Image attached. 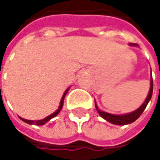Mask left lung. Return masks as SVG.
<instances>
[{
    "label": "left lung",
    "mask_w": 160,
    "mask_h": 160,
    "mask_svg": "<svg viewBox=\"0 0 160 160\" xmlns=\"http://www.w3.org/2000/svg\"><path fill=\"white\" fill-rule=\"evenodd\" d=\"M131 45H134V44H131ZM152 93H153V79L151 80V83H150L149 93H148L144 104L137 110L132 112V113H129V114H125V115H112V114H109V113H106V112L99 110L97 106H96V103H95V108H96L97 111L99 113V115L103 118H105L106 120L111 122L113 124H116V125H126V124H130V123L135 121L142 115V113L144 112V108H146L148 102L150 101V99L152 97Z\"/></svg>",
    "instance_id": "left-lung-1"
}]
</instances>
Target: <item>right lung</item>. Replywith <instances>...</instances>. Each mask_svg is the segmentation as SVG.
<instances>
[{
  "instance_id": "1",
  "label": "right lung",
  "mask_w": 160,
  "mask_h": 160,
  "mask_svg": "<svg viewBox=\"0 0 160 160\" xmlns=\"http://www.w3.org/2000/svg\"><path fill=\"white\" fill-rule=\"evenodd\" d=\"M68 90L65 92V93H64V95H63V97H62V99H61V102H60V106H59V108L56 110V111L54 112V113H52V114H51L50 116L48 117H46L45 118H43V119H41V120H35V121H33V120H28V119H24V118H20L24 122H26V123H28V124H35V125H43L45 122H47L48 120H50L51 118H54L59 112L60 110L62 109V107H63V104H64V99H65V96H66V94H67V92H68Z\"/></svg>"
}]
</instances>
